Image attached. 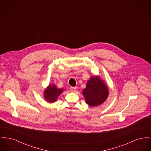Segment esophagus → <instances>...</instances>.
<instances>
[{
  "label": "esophagus",
  "mask_w": 151,
  "mask_h": 151,
  "mask_svg": "<svg viewBox=\"0 0 151 151\" xmlns=\"http://www.w3.org/2000/svg\"><path fill=\"white\" fill-rule=\"evenodd\" d=\"M76 87H71V88H70V90H71V91L72 92H75V91H76Z\"/></svg>",
  "instance_id": "obj_1"
}]
</instances>
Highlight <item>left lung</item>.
<instances>
[{
    "label": "left lung",
    "instance_id": "obj_1",
    "mask_svg": "<svg viewBox=\"0 0 151 151\" xmlns=\"http://www.w3.org/2000/svg\"><path fill=\"white\" fill-rule=\"evenodd\" d=\"M86 104L96 106L102 104L108 98L109 89L105 82L98 76L91 77L82 92Z\"/></svg>",
    "mask_w": 151,
    "mask_h": 151
}]
</instances>
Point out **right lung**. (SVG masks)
Segmentation results:
<instances>
[{
    "label": "right lung",
    "mask_w": 151,
    "mask_h": 151,
    "mask_svg": "<svg viewBox=\"0 0 151 151\" xmlns=\"http://www.w3.org/2000/svg\"><path fill=\"white\" fill-rule=\"evenodd\" d=\"M63 91V89H58L54 84H50L45 89L44 98L47 102H54L57 100L58 96Z\"/></svg>",
    "instance_id": "obj_1"
}]
</instances>
